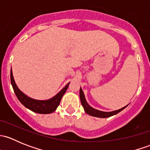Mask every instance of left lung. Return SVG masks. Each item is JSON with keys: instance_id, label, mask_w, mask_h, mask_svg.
<instances>
[{"instance_id": "left-lung-1", "label": "left lung", "mask_w": 150, "mask_h": 150, "mask_svg": "<svg viewBox=\"0 0 150 150\" xmlns=\"http://www.w3.org/2000/svg\"><path fill=\"white\" fill-rule=\"evenodd\" d=\"M80 98H81V104H82V106L83 107L85 112H86L87 114L90 115L91 116H94V117H103V118H104V117H111V116L117 114V113L120 112V111H122V110H124V109L128 106V105L125 106V107H122V108L120 109V110H115V111H113V112H102V111H99V110H95V109L92 108L91 107H90V106L88 104L87 102H86V99H85L84 93L83 92L81 88H80Z\"/></svg>"}]
</instances>
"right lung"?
<instances>
[{
    "label": "right lung",
    "instance_id": "1",
    "mask_svg": "<svg viewBox=\"0 0 150 150\" xmlns=\"http://www.w3.org/2000/svg\"><path fill=\"white\" fill-rule=\"evenodd\" d=\"M11 82L15 94H16V97L18 98L19 102L25 107L28 108L29 110H32L35 112L40 113V114H49V113L55 111L57 107L59 105L62 98L66 92L68 86L69 84V83L67 84L65 87L61 91L59 92L55 96H54L51 99H48V100L39 101L28 97L18 88L16 83H15L14 80H13V74H12L11 71Z\"/></svg>",
    "mask_w": 150,
    "mask_h": 150
}]
</instances>
